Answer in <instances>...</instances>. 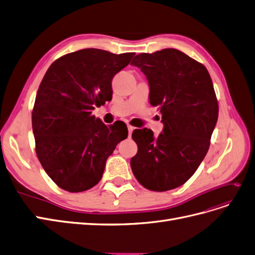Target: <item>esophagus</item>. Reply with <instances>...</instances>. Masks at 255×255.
<instances>
[{
	"label": "esophagus",
	"instance_id": "34e87169",
	"mask_svg": "<svg viewBox=\"0 0 255 255\" xmlns=\"http://www.w3.org/2000/svg\"><path fill=\"white\" fill-rule=\"evenodd\" d=\"M134 127H132V126H128V137H130L132 136V133H133V130H134Z\"/></svg>",
	"mask_w": 255,
	"mask_h": 255
}]
</instances>
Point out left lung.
Wrapping results in <instances>:
<instances>
[{"label": "left lung", "instance_id": "obj_1", "mask_svg": "<svg viewBox=\"0 0 255 255\" xmlns=\"http://www.w3.org/2000/svg\"><path fill=\"white\" fill-rule=\"evenodd\" d=\"M150 85V103L164 123L156 138L148 128L135 129L138 151L132 171L153 191L174 189L187 182L205 157L218 119V101L207 69L175 49L135 56Z\"/></svg>", "mask_w": 255, "mask_h": 255}]
</instances>
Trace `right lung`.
Segmentation results:
<instances>
[{
    "label": "right lung",
    "mask_w": 255,
    "mask_h": 255,
    "mask_svg": "<svg viewBox=\"0 0 255 255\" xmlns=\"http://www.w3.org/2000/svg\"><path fill=\"white\" fill-rule=\"evenodd\" d=\"M134 55L84 49L57 58L45 72L32 125L37 157L59 188L81 192L94 187L106 159L128 137L127 126L107 127L92 111L111 101L113 78Z\"/></svg>",
    "instance_id": "1"
}]
</instances>
